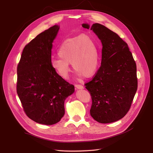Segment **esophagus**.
<instances>
[{
	"label": "esophagus",
	"mask_w": 153,
	"mask_h": 153,
	"mask_svg": "<svg viewBox=\"0 0 153 153\" xmlns=\"http://www.w3.org/2000/svg\"><path fill=\"white\" fill-rule=\"evenodd\" d=\"M75 87L78 89H84V86L82 85H78V84H76L75 85Z\"/></svg>",
	"instance_id": "obj_1"
}]
</instances>
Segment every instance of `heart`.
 Listing matches in <instances>:
<instances>
[{"mask_svg":"<svg viewBox=\"0 0 153 153\" xmlns=\"http://www.w3.org/2000/svg\"><path fill=\"white\" fill-rule=\"evenodd\" d=\"M60 57L51 59V67L64 79L71 72L70 63L78 77L94 75L99 66L98 45L92 36L82 34L64 40L58 50Z\"/></svg>","mask_w":153,"mask_h":153,"instance_id":"obj_1","label":"heart"}]
</instances>
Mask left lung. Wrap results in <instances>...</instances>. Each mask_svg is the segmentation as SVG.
<instances>
[{"mask_svg":"<svg viewBox=\"0 0 153 153\" xmlns=\"http://www.w3.org/2000/svg\"><path fill=\"white\" fill-rule=\"evenodd\" d=\"M82 26L93 31L103 47L101 66L85 84L91 95V115L100 123L115 122L127 114L137 92L136 63L127 43L114 32L100 24Z\"/></svg>","mask_w":153,"mask_h":153,"instance_id":"left-lung-1","label":"left lung"}]
</instances>
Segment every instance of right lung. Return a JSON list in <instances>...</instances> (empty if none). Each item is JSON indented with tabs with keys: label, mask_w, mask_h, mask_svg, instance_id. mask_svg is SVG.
<instances>
[{
	"label": "right lung",
	"mask_w": 153,
	"mask_h": 153,
	"mask_svg": "<svg viewBox=\"0 0 153 153\" xmlns=\"http://www.w3.org/2000/svg\"><path fill=\"white\" fill-rule=\"evenodd\" d=\"M60 26L41 32L23 50L17 67L16 91L26 115L45 125L56 124L65 113L64 101L75 87L51 67L53 40Z\"/></svg>",
	"instance_id": "right-lung-1"
}]
</instances>
